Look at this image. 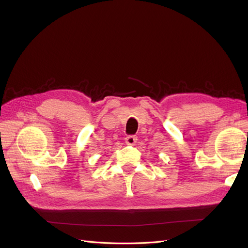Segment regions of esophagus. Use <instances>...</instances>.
I'll list each match as a JSON object with an SVG mask.
<instances>
[{"label": "esophagus", "mask_w": 248, "mask_h": 248, "mask_svg": "<svg viewBox=\"0 0 248 248\" xmlns=\"http://www.w3.org/2000/svg\"><path fill=\"white\" fill-rule=\"evenodd\" d=\"M137 141H138V138H137L136 136H128V137H127V138L125 139L126 145H128V146L136 145Z\"/></svg>", "instance_id": "1"}]
</instances>
